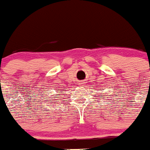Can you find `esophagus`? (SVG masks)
<instances>
[{
	"mask_svg": "<svg viewBox=\"0 0 150 150\" xmlns=\"http://www.w3.org/2000/svg\"><path fill=\"white\" fill-rule=\"evenodd\" d=\"M82 83H80V84H82Z\"/></svg>",
	"mask_w": 150,
	"mask_h": 150,
	"instance_id": "34e87169",
	"label": "esophagus"
}]
</instances>
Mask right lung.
I'll return each instance as SVG.
<instances>
[{"instance_id": "add662e5", "label": "right lung", "mask_w": 150, "mask_h": 150, "mask_svg": "<svg viewBox=\"0 0 150 150\" xmlns=\"http://www.w3.org/2000/svg\"><path fill=\"white\" fill-rule=\"evenodd\" d=\"M59 93H60V92H59ZM56 98H58V97H56Z\"/></svg>"}]
</instances>
